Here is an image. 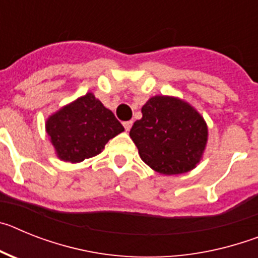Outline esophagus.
Instances as JSON below:
<instances>
[{
  "label": "esophagus",
  "instance_id": "esophagus-1",
  "mask_svg": "<svg viewBox=\"0 0 258 258\" xmlns=\"http://www.w3.org/2000/svg\"><path fill=\"white\" fill-rule=\"evenodd\" d=\"M122 125H124L125 131H126V132H129V131H131L132 125H133V121H125L124 124H122Z\"/></svg>",
  "mask_w": 258,
  "mask_h": 258
}]
</instances>
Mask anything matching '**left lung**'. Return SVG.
I'll list each match as a JSON object with an SVG mask.
<instances>
[{"label": "left lung", "instance_id": "left-lung-1", "mask_svg": "<svg viewBox=\"0 0 258 258\" xmlns=\"http://www.w3.org/2000/svg\"><path fill=\"white\" fill-rule=\"evenodd\" d=\"M129 136L147 165L172 175L197 166L206 149L208 129L188 103L156 95L142 107V118L134 122Z\"/></svg>", "mask_w": 258, "mask_h": 258}]
</instances>
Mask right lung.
<instances>
[{
	"instance_id": "obj_1",
	"label": "right lung",
	"mask_w": 258,
	"mask_h": 258,
	"mask_svg": "<svg viewBox=\"0 0 258 258\" xmlns=\"http://www.w3.org/2000/svg\"><path fill=\"white\" fill-rule=\"evenodd\" d=\"M124 131L112 111L92 93L50 116L46 132L61 160L80 163L101 154L106 143Z\"/></svg>"
}]
</instances>
